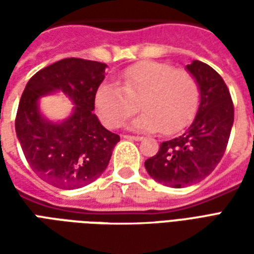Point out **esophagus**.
<instances>
[{
    "label": "esophagus",
    "instance_id": "34e87169",
    "mask_svg": "<svg viewBox=\"0 0 254 254\" xmlns=\"http://www.w3.org/2000/svg\"><path fill=\"white\" fill-rule=\"evenodd\" d=\"M122 137L127 138V140H134V141H141L143 140V137H140V136H130V134H124Z\"/></svg>",
    "mask_w": 254,
    "mask_h": 254
}]
</instances>
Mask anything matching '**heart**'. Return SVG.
Returning <instances> with one entry per match:
<instances>
[{"label": "heart", "instance_id": "obj_1", "mask_svg": "<svg viewBox=\"0 0 254 254\" xmlns=\"http://www.w3.org/2000/svg\"><path fill=\"white\" fill-rule=\"evenodd\" d=\"M129 127L141 132L160 130L174 134L187 127L198 103L196 78L184 69L169 64L144 61L127 67L122 74V87L105 83L96 89L95 107L109 127H118L137 110Z\"/></svg>", "mask_w": 254, "mask_h": 254}]
</instances>
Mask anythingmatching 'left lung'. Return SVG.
Instances as JSON below:
<instances>
[{
  "label": "left lung",
  "mask_w": 254,
  "mask_h": 254,
  "mask_svg": "<svg viewBox=\"0 0 254 254\" xmlns=\"http://www.w3.org/2000/svg\"><path fill=\"white\" fill-rule=\"evenodd\" d=\"M187 70L200 89L196 117L181 136L163 141L156 155L144 163L155 181L171 188L197 184L215 170L234 122L233 100L220 74L197 60L187 65Z\"/></svg>",
  "instance_id": "8db88e82"
}]
</instances>
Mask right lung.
Instances as JSON below:
<instances>
[{"label": "right lung", "mask_w": 254, "mask_h": 254, "mask_svg": "<svg viewBox=\"0 0 254 254\" xmlns=\"http://www.w3.org/2000/svg\"><path fill=\"white\" fill-rule=\"evenodd\" d=\"M107 65L65 58L36 72L25 85L16 116V134L31 169L43 181L61 189H76L95 181L110 162L120 136L95 116V94ZM64 92L73 102L63 123L43 117L39 99Z\"/></svg>", "instance_id": "obj_1"}]
</instances>
